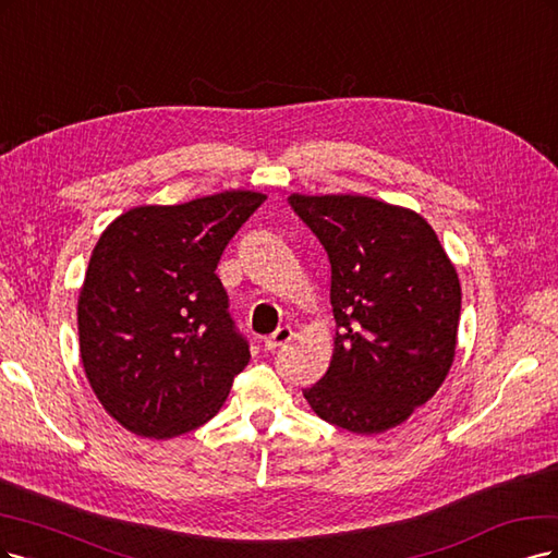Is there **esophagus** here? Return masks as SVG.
Masks as SVG:
<instances>
[{
    "mask_svg": "<svg viewBox=\"0 0 558 558\" xmlns=\"http://www.w3.org/2000/svg\"><path fill=\"white\" fill-rule=\"evenodd\" d=\"M292 336H294V333H292L290 327H280V329H276L271 336L264 338V348H266L268 352H276V350L282 348L284 343H290Z\"/></svg>",
    "mask_w": 558,
    "mask_h": 558,
    "instance_id": "obj_1",
    "label": "esophagus"
}]
</instances>
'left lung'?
<instances>
[{
	"label": "left lung",
	"instance_id": "8db88e82",
	"mask_svg": "<svg viewBox=\"0 0 558 558\" xmlns=\"http://www.w3.org/2000/svg\"><path fill=\"white\" fill-rule=\"evenodd\" d=\"M331 262L333 354L303 389L317 417L359 436L403 424L445 383L459 274L420 213L362 194L290 196Z\"/></svg>",
	"mask_w": 558,
	"mask_h": 558
}]
</instances>
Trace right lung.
I'll list each match as a JSON object with an SVG mask.
<instances>
[{
  "label": "right lung",
  "instance_id": "1",
  "mask_svg": "<svg viewBox=\"0 0 558 558\" xmlns=\"http://www.w3.org/2000/svg\"><path fill=\"white\" fill-rule=\"evenodd\" d=\"M264 199L227 190L136 206L99 236L78 292L81 362L104 410L132 434L169 440L199 428L247 366L215 268Z\"/></svg>",
  "mask_w": 558,
  "mask_h": 558
}]
</instances>
